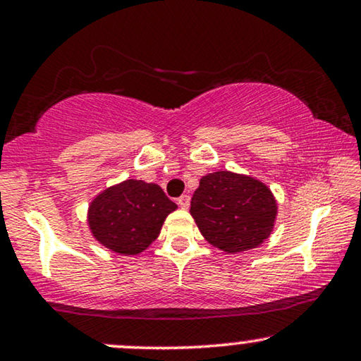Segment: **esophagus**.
<instances>
[{"label": "esophagus", "instance_id": "34e87169", "mask_svg": "<svg viewBox=\"0 0 361 361\" xmlns=\"http://www.w3.org/2000/svg\"><path fill=\"white\" fill-rule=\"evenodd\" d=\"M177 204H179L180 209H189L190 205V195H182L177 199Z\"/></svg>", "mask_w": 361, "mask_h": 361}]
</instances>
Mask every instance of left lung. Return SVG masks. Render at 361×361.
I'll return each instance as SVG.
<instances>
[{
  "label": "left lung",
  "instance_id": "1",
  "mask_svg": "<svg viewBox=\"0 0 361 361\" xmlns=\"http://www.w3.org/2000/svg\"><path fill=\"white\" fill-rule=\"evenodd\" d=\"M190 215L210 245L226 253H240L256 248L271 235L278 204L261 180L219 171L200 179Z\"/></svg>",
  "mask_w": 361,
  "mask_h": 361
}]
</instances>
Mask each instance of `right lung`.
<instances>
[{
    "instance_id": "1",
    "label": "right lung",
    "mask_w": 361,
    "mask_h": 361,
    "mask_svg": "<svg viewBox=\"0 0 361 361\" xmlns=\"http://www.w3.org/2000/svg\"><path fill=\"white\" fill-rule=\"evenodd\" d=\"M177 205L157 184L128 179L108 187L88 207V226L98 243L118 255H137L161 233Z\"/></svg>"
}]
</instances>
